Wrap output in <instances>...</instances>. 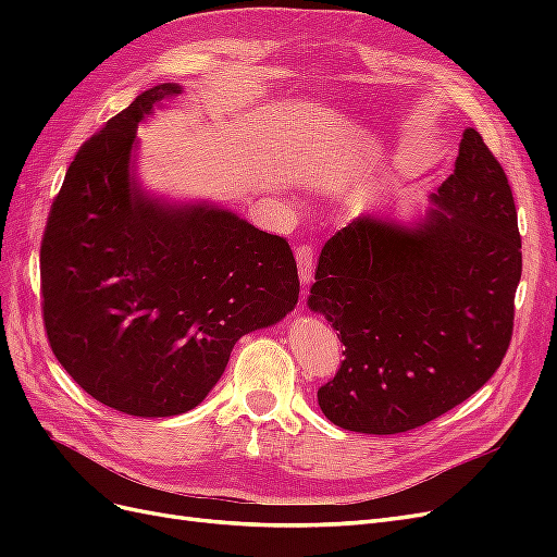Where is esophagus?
I'll return each instance as SVG.
<instances>
[{
	"instance_id": "esophagus-1",
	"label": "esophagus",
	"mask_w": 557,
	"mask_h": 557,
	"mask_svg": "<svg viewBox=\"0 0 557 557\" xmlns=\"http://www.w3.org/2000/svg\"><path fill=\"white\" fill-rule=\"evenodd\" d=\"M313 258H315V252H313L311 246H297L295 260H297V267H299L301 285H309L313 281Z\"/></svg>"
}]
</instances>
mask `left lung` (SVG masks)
<instances>
[{
    "label": "left lung",
    "mask_w": 557,
    "mask_h": 557,
    "mask_svg": "<svg viewBox=\"0 0 557 557\" xmlns=\"http://www.w3.org/2000/svg\"><path fill=\"white\" fill-rule=\"evenodd\" d=\"M430 199L413 227L360 215L320 250L309 309L339 332L344 360L318 404L344 430L425 425L507 356L522 272L518 213L476 129H465L455 170Z\"/></svg>",
    "instance_id": "obj_1"
}]
</instances>
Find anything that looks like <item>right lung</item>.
Returning <instances> with one entry per match:
<instances>
[{"mask_svg":"<svg viewBox=\"0 0 557 557\" xmlns=\"http://www.w3.org/2000/svg\"><path fill=\"white\" fill-rule=\"evenodd\" d=\"M181 95L141 92L78 148L41 242L48 344L83 391L141 418L195 409L244 334L299 297L293 250L227 209L150 199L134 181L137 127Z\"/></svg>","mask_w":557,"mask_h":557,"instance_id":"add662e5","label":"right lung"}]
</instances>
